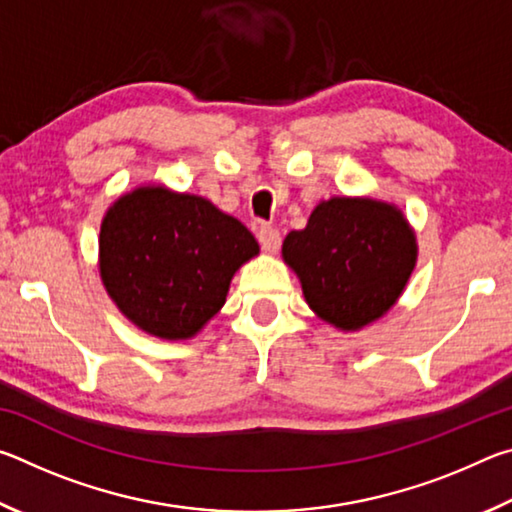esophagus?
<instances>
[{
    "mask_svg": "<svg viewBox=\"0 0 512 512\" xmlns=\"http://www.w3.org/2000/svg\"><path fill=\"white\" fill-rule=\"evenodd\" d=\"M257 239H259V244H262V248L268 250V253H277L282 246L280 230L273 228V225H262V228L257 230Z\"/></svg>",
    "mask_w": 512,
    "mask_h": 512,
    "instance_id": "esophagus-1",
    "label": "esophagus"
}]
</instances>
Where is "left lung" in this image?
I'll list each match as a JSON object with an SVG mask.
<instances>
[{
    "instance_id": "1",
    "label": "left lung",
    "mask_w": 512,
    "mask_h": 512,
    "mask_svg": "<svg viewBox=\"0 0 512 512\" xmlns=\"http://www.w3.org/2000/svg\"><path fill=\"white\" fill-rule=\"evenodd\" d=\"M415 253L402 212L368 198L320 203L307 228L289 232L282 246L309 307L341 329H359L395 305Z\"/></svg>"
}]
</instances>
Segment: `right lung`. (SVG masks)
I'll use <instances>...</instances> for the list:
<instances>
[{
	"label": "right lung",
	"mask_w": 512,
	"mask_h": 512,
	"mask_svg": "<svg viewBox=\"0 0 512 512\" xmlns=\"http://www.w3.org/2000/svg\"><path fill=\"white\" fill-rule=\"evenodd\" d=\"M99 253L117 307L144 332L178 341L223 307L232 275L259 246L205 198L142 187L108 210Z\"/></svg>",
	"instance_id": "1"
}]
</instances>
